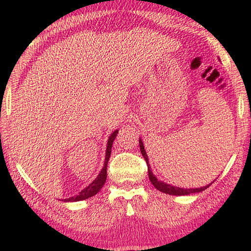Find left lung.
Instances as JSON below:
<instances>
[{
    "mask_svg": "<svg viewBox=\"0 0 251 251\" xmlns=\"http://www.w3.org/2000/svg\"><path fill=\"white\" fill-rule=\"evenodd\" d=\"M139 146H140V152H142L144 159H145L146 163H147V170H149L150 180H151V183L154 185V187H155L156 190L162 192V193L170 194V195H188V194H192V193H199V192L204 191L205 188L209 187V185H207V186H203V187H200V188H181V187L173 186V185L166 184V183H163V181L159 180L155 177V175H153L152 170H151V167L149 164V157H147L145 149H144V144H143L142 139H140V138H139Z\"/></svg>",
    "mask_w": 251,
    "mask_h": 251,
    "instance_id": "obj_1",
    "label": "left lung"
}]
</instances>
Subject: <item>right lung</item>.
Returning <instances> with one entry per match:
<instances>
[{
    "label": "right lung",
    "mask_w": 251,
    "mask_h": 251,
    "mask_svg": "<svg viewBox=\"0 0 251 251\" xmlns=\"http://www.w3.org/2000/svg\"><path fill=\"white\" fill-rule=\"evenodd\" d=\"M118 132H119V130H115V131L113 132L111 136H109V139L107 142V147H106V156H105L104 167H102V169L100 173H99L97 178H96V179L92 181L89 186L85 187L84 190H82L80 193L76 195V197L64 199L65 202H74V201L85 200V199H89V198L94 197L95 194H97L98 192L100 191V188L104 186V184L106 181V177H107V163H108L109 156H111L112 145H113V142H114V139L116 138V136H118Z\"/></svg>",
    "instance_id": "add662e5"
}]
</instances>
